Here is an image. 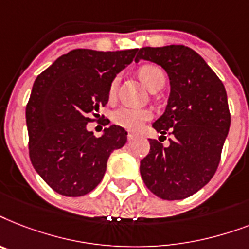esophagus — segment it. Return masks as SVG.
<instances>
[{"instance_id":"esophagus-1","label":"esophagus","mask_w":249,"mask_h":249,"mask_svg":"<svg viewBox=\"0 0 249 249\" xmlns=\"http://www.w3.org/2000/svg\"><path fill=\"white\" fill-rule=\"evenodd\" d=\"M135 137H136V135L132 134V132H128V135H127V139H128V141L134 140Z\"/></svg>"}]
</instances>
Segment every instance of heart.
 <instances>
[{"label": "heart", "instance_id": "obj_1", "mask_svg": "<svg viewBox=\"0 0 249 249\" xmlns=\"http://www.w3.org/2000/svg\"><path fill=\"white\" fill-rule=\"evenodd\" d=\"M139 75H140L141 81L144 82L145 86L148 87L152 92L156 90H160L166 82L164 71L157 65H142L139 69ZM117 87H118V77H115L109 86V97L110 99L114 97ZM112 119L115 124H118L126 130L137 131L140 130L145 122L152 119V112L148 109H134L123 107V108H119L118 110L113 113Z\"/></svg>", "mask_w": 249, "mask_h": 249}]
</instances>
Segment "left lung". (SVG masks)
Instances as JSON below:
<instances>
[{"label": "left lung", "instance_id": "left-lung-1", "mask_svg": "<svg viewBox=\"0 0 249 249\" xmlns=\"http://www.w3.org/2000/svg\"><path fill=\"white\" fill-rule=\"evenodd\" d=\"M140 59L160 65L171 92L166 110L153 128L172 135L164 146L150 139V152L140 162L146 188L164 200L188 198L210 182L217 170L230 128L225 87L203 57L190 47H142Z\"/></svg>", "mask_w": 249, "mask_h": 249}]
</instances>
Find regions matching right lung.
<instances>
[{
    "label": "right lung",
    "instance_id": "add662e5",
    "mask_svg": "<svg viewBox=\"0 0 249 249\" xmlns=\"http://www.w3.org/2000/svg\"><path fill=\"white\" fill-rule=\"evenodd\" d=\"M137 49L71 50L36 78L25 109L29 157L37 174L55 192L81 196L103 180L110 153L122 148L127 132L105 128L100 137L87 130L109 100V86L132 63Z\"/></svg>",
    "mask_w": 249,
    "mask_h": 249
}]
</instances>
